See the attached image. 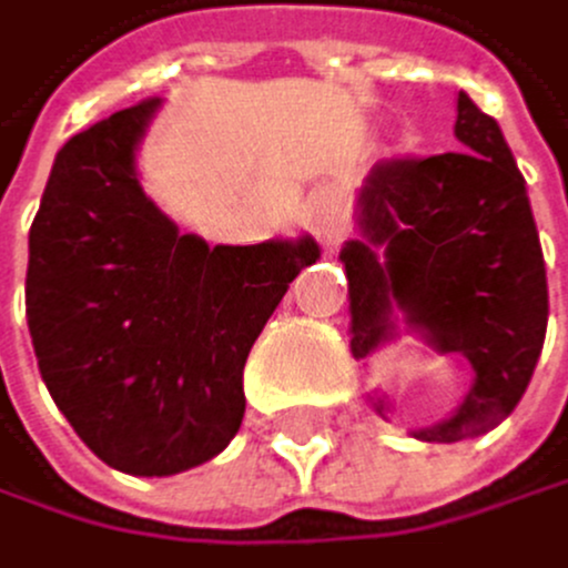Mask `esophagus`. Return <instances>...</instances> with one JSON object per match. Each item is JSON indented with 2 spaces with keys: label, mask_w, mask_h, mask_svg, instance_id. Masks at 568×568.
Wrapping results in <instances>:
<instances>
[{
  "label": "esophagus",
  "mask_w": 568,
  "mask_h": 568,
  "mask_svg": "<svg viewBox=\"0 0 568 568\" xmlns=\"http://www.w3.org/2000/svg\"><path fill=\"white\" fill-rule=\"evenodd\" d=\"M307 225L314 229L317 236H322L325 243H335V240H343L346 236V222L339 215V207L322 201V204H314L311 207V215H307Z\"/></svg>",
  "instance_id": "obj_1"
}]
</instances>
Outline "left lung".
<instances>
[{"label":"left lung","mask_w":568,"mask_h":568,"mask_svg":"<svg viewBox=\"0 0 568 568\" xmlns=\"http://www.w3.org/2000/svg\"><path fill=\"white\" fill-rule=\"evenodd\" d=\"M459 151L392 154L361 194L364 240L343 246L353 356L392 335V307L474 364V388L424 442L491 432L524 399L548 328V278L527 183L498 123L456 98ZM382 414V403H374Z\"/></svg>","instance_id":"1"}]
</instances>
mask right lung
Instances as JSON below:
<instances>
[{
  "label": "right lung",
  "instance_id": "obj_1",
  "mask_svg": "<svg viewBox=\"0 0 568 568\" xmlns=\"http://www.w3.org/2000/svg\"><path fill=\"white\" fill-rule=\"evenodd\" d=\"M159 98L55 154L31 225L27 328L55 406L88 449L136 477L219 456L243 420V364L317 243L180 236L133 172Z\"/></svg>",
  "mask_w": 568,
  "mask_h": 568
}]
</instances>
